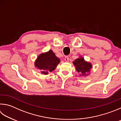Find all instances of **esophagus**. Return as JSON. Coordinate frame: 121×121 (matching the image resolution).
Masks as SVG:
<instances>
[{
	"instance_id": "1",
	"label": "esophagus",
	"mask_w": 121,
	"mask_h": 121,
	"mask_svg": "<svg viewBox=\"0 0 121 121\" xmlns=\"http://www.w3.org/2000/svg\"><path fill=\"white\" fill-rule=\"evenodd\" d=\"M65 60L66 61V62H68V61H69V57L68 56H65Z\"/></svg>"
}]
</instances>
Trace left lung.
I'll list each match as a JSON object with an SVG mask.
<instances>
[{"label": "left lung", "instance_id": "obj_1", "mask_svg": "<svg viewBox=\"0 0 121 121\" xmlns=\"http://www.w3.org/2000/svg\"><path fill=\"white\" fill-rule=\"evenodd\" d=\"M73 63L76 68L77 71L81 73L80 76H85L87 72H90V70L92 68L91 63L85 61L82 57L76 59Z\"/></svg>", "mask_w": 121, "mask_h": 121}]
</instances>
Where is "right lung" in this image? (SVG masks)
Segmentation results:
<instances>
[{
    "instance_id": "1",
    "label": "right lung",
    "mask_w": 121,
    "mask_h": 121,
    "mask_svg": "<svg viewBox=\"0 0 121 121\" xmlns=\"http://www.w3.org/2000/svg\"><path fill=\"white\" fill-rule=\"evenodd\" d=\"M60 62V59L57 58L55 53L50 50L47 53L39 55L36 59L35 65L38 69L42 70V73L47 74L49 72L54 70Z\"/></svg>"
}]
</instances>
